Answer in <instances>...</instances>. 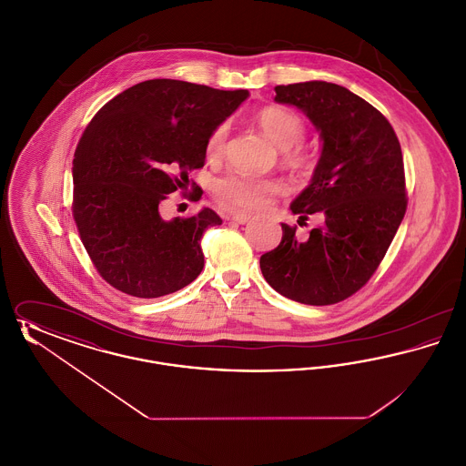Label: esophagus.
I'll use <instances>...</instances> for the list:
<instances>
[{"instance_id":"34e87169","label":"esophagus","mask_w":466,"mask_h":466,"mask_svg":"<svg viewBox=\"0 0 466 466\" xmlns=\"http://www.w3.org/2000/svg\"><path fill=\"white\" fill-rule=\"evenodd\" d=\"M230 220L243 225V223L249 222V220H251V217H249V215H244V213H236V215H232V217H230Z\"/></svg>"}]
</instances>
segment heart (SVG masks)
I'll list each match as a JSON object with an SVG mask.
<instances>
[{
  "label": "heart",
  "mask_w": 466,
  "mask_h": 466,
  "mask_svg": "<svg viewBox=\"0 0 466 466\" xmlns=\"http://www.w3.org/2000/svg\"><path fill=\"white\" fill-rule=\"evenodd\" d=\"M260 131L267 139L281 150L283 162L295 169L306 171L312 164L309 154L300 147L304 139L306 126L295 111L283 106H267L255 116ZM228 136V126H217L206 143L208 156L218 158L225 152ZM215 192L225 206L238 211H262L276 196L285 192V183L279 177H248V175H228L217 181Z\"/></svg>",
  "instance_id": "1"
}]
</instances>
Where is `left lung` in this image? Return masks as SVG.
<instances>
[{
	"label": "left lung",
	"mask_w": 466,
	"mask_h": 466,
	"mask_svg": "<svg viewBox=\"0 0 466 466\" xmlns=\"http://www.w3.org/2000/svg\"><path fill=\"white\" fill-rule=\"evenodd\" d=\"M276 103L302 111L321 137L310 183L289 204L299 225L319 213L308 239L281 223L278 248L260 257L267 283L308 306H330L376 272L403 220L405 175L386 116L346 87L302 82L276 87Z\"/></svg>",
	"instance_id": "obj_1"
}]
</instances>
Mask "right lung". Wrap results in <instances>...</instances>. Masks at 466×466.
<instances>
[{
  "mask_svg": "<svg viewBox=\"0 0 466 466\" xmlns=\"http://www.w3.org/2000/svg\"><path fill=\"white\" fill-rule=\"evenodd\" d=\"M248 96L157 78L120 92L90 120L73 158V217L113 289L157 299L199 276L202 232L222 218L202 208L164 220L158 206L188 185V171L204 166L209 134Z\"/></svg>",
  "mask_w": 466,
  "mask_h": 466,
  "instance_id": "add662e5",
  "label": "right lung"
}]
</instances>
